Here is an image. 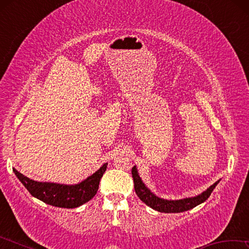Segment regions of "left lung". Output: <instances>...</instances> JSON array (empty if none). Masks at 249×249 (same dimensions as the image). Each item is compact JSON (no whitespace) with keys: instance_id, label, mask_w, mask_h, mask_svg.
<instances>
[{"instance_id":"left-lung-1","label":"left lung","mask_w":249,"mask_h":249,"mask_svg":"<svg viewBox=\"0 0 249 249\" xmlns=\"http://www.w3.org/2000/svg\"><path fill=\"white\" fill-rule=\"evenodd\" d=\"M132 176L134 180L135 192H136L137 196L140 197L146 205H148L151 209L162 213H180L196 208V205L203 203L204 201L209 199V196L214 190V188H215L216 184L220 182V180L216 181L215 183L206 189L204 192H202L201 195L196 196L187 197V199L182 200H165L161 199V197L156 196L153 192H150L149 189L147 188L144 182L142 181L140 175H138L136 166H134L132 168Z\"/></svg>"}]
</instances>
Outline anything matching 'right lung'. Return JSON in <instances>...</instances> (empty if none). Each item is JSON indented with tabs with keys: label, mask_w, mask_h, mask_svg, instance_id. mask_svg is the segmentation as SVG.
I'll return each mask as SVG.
<instances>
[{
	"label": "right lung",
	"mask_w": 249,
	"mask_h": 249,
	"mask_svg": "<svg viewBox=\"0 0 249 249\" xmlns=\"http://www.w3.org/2000/svg\"><path fill=\"white\" fill-rule=\"evenodd\" d=\"M107 163H104L98 171L88 177L82 182L71 185L53 182H38V181H34L27 178L14 168L13 171L33 196L49 205L57 206V208L73 209L87 203L96 195L100 180L107 170Z\"/></svg>",
	"instance_id": "obj_1"
}]
</instances>
